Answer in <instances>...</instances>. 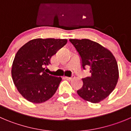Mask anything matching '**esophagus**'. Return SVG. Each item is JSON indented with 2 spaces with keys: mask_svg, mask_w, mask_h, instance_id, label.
<instances>
[{
  "mask_svg": "<svg viewBox=\"0 0 131 131\" xmlns=\"http://www.w3.org/2000/svg\"><path fill=\"white\" fill-rule=\"evenodd\" d=\"M75 78V76H74V75H72V77H65V78L66 79H67V80H68V81H70V80H72V79H73V78Z\"/></svg>",
  "mask_w": 131,
  "mask_h": 131,
  "instance_id": "1",
  "label": "esophagus"
}]
</instances>
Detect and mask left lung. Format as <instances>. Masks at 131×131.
<instances>
[{"label":"left lung","instance_id":"8db88e82","mask_svg":"<svg viewBox=\"0 0 131 131\" xmlns=\"http://www.w3.org/2000/svg\"><path fill=\"white\" fill-rule=\"evenodd\" d=\"M81 59V68H90V77L83 78V86L77 91L84 100L96 103L113 91L119 78L118 64L108 50L86 39H69Z\"/></svg>","mask_w":131,"mask_h":131}]
</instances>
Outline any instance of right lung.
Segmentation results:
<instances>
[{
    "instance_id": "right-lung-1",
    "label": "right lung",
    "mask_w": 131,
    "mask_h": 131,
    "mask_svg": "<svg viewBox=\"0 0 131 131\" xmlns=\"http://www.w3.org/2000/svg\"><path fill=\"white\" fill-rule=\"evenodd\" d=\"M67 42V39H36L17 52L12 64V78L18 91L28 101L41 103L56 93L61 78L45 72V67Z\"/></svg>"
}]
</instances>
